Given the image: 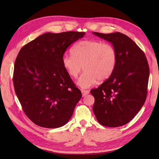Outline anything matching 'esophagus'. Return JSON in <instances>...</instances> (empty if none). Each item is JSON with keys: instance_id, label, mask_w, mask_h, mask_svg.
Returning a JSON list of instances; mask_svg holds the SVG:
<instances>
[{"instance_id": "34e87169", "label": "esophagus", "mask_w": 159, "mask_h": 159, "mask_svg": "<svg viewBox=\"0 0 159 159\" xmlns=\"http://www.w3.org/2000/svg\"><path fill=\"white\" fill-rule=\"evenodd\" d=\"M82 97H84L86 95H88L89 93V90H84V89H82Z\"/></svg>"}]
</instances>
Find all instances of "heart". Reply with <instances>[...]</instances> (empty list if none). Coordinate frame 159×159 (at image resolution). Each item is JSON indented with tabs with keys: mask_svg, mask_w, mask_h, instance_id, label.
Masks as SVG:
<instances>
[{
	"mask_svg": "<svg viewBox=\"0 0 159 159\" xmlns=\"http://www.w3.org/2000/svg\"><path fill=\"white\" fill-rule=\"evenodd\" d=\"M71 55H64L62 62L71 77L76 78L81 70L84 72L77 80L82 88H88L98 82L109 79L117 63V53L110 43L101 41L84 40L75 44L71 49Z\"/></svg>",
	"mask_w": 159,
	"mask_h": 159,
	"instance_id": "1",
	"label": "heart"
}]
</instances>
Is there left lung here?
<instances>
[{
  "label": "left lung",
  "instance_id": "left-lung-1",
  "mask_svg": "<svg viewBox=\"0 0 159 159\" xmlns=\"http://www.w3.org/2000/svg\"><path fill=\"white\" fill-rule=\"evenodd\" d=\"M93 33L111 43L117 53L111 76L90 91L95 98L93 110L103 126H122L135 117L146 101L149 75L147 58L134 41L120 32Z\"/></svg>",
  "mask_w": 159,
  "mask_h": 159
}]
</instances>
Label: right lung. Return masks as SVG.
<instances>
[{
    "mask_svg": "<svg viewBox=\"0 0 159 159\" xmlns=\"http://www.w3.org/2000/svg\"><path fill=\"white\" fill-rule=\"evenodd\" d=\"M84 32L46 33L24 46L14 66L13 85L22 110L38 126L61 127L82 97L62 66L66 49Z\"/></svg>",
    "mask_w": 159,
    "mask_h": 159,
    "instance_id": "right-lung-1",
    "label": "right lung"
}]
</instances>
